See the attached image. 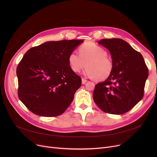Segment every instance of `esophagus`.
I'll return each instance as SVG.
<instances>
[{"mask_svg":"<svg viewBox=\"0 0 157 157\" xmlns=\"http://www.w3.org/2000/svg\"><path fill=\"white\" fill-rule=\"evenodd\" d=\"M87 82V80L86 79H84V78H82V84L84 85Z\"/></svg>","mask_w":157,"mask_h":157,"instance_id":"1","label":"esophagus"}]
</instances>
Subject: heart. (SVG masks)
Returning <instances> with one entry per match:
<instances>
[{"mask_svg":"<svg viewBox=\"0 0 157 157\" xmlns=\"http://www.w3.org/2000/svg\"><path fill=\"white\" fill-rule=\"evenodd\" d=\"M79 53L72 52L68 57L69 66L74 72H81L86 66L85 74L96 81H104L111 75L114 63L104 48L87 43L79 48Z\"/></svg>","mask_w":157,"mask_h":157,"instance_id":"b5f03b06","label":"heart"}]
</instances>
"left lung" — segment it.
Wrapping results in <instances>:
<instances>
[{"label": "left lung", "instance_id": "left-lung-1", "mask_svg": "<svg viewBox=\"0 0 157 157\" xmlns=\"http://www.w3.org/2000/svg\"><path fill=\"white\" fill-rule=\"evenodd\" d=\"M98 43L109 51L114 69L108 79L95 85L94 101L105 113L124 114L143 98L148 69L142 55L124 40L103 39Z\"/></svg>", "mask_w": 157, "mask_h": 157}]
</instances>
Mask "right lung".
I'll return each mask as SVG.
<instances>
[{
    "instance_id": "1",
    "label": "right lung",
    "mask_w": 157,
    "mask_h": 157,
    "mask_svg": "<svg viewBox=\"0 0 157 157\" xmlns=\"http://www.w3.org/2000/svg\"><path fill=\"white\" fill-rule=\"evenodd\" d=\"M83 40L48 41L24 55L16 69L20 100L41 117L59 116L67 109L81 85L68 57Z\"/></svg>"
}]
</instances>
